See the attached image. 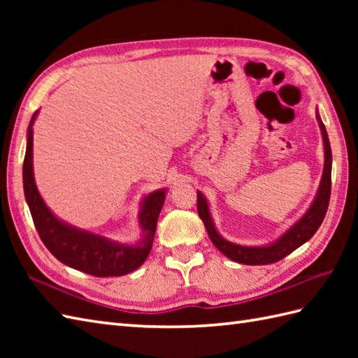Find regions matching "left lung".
Listing matches in <instances>:
<instances>
[{
  "label": "left lung",
  "mask_w": 358,
  "mask_h": 358,
  "mask_svg": "<svg viewBox=\"0 0 358 358\" xmlns=\"http://www.w3.org/2000/svg\"><path fill=\"white\" fill-rule=\"evenodd\" d=\"M315 118L322 131L323 150H324V164H323L320 186H318L314 200L309 204V208L306 209L305 214L296 220L292 226H289L277 240L269 241L266 243V245H260V246L237 245V243L226 240L223 235L217 231L214 218L210 215L208 199L200 191H196V196H199V199H196L199 215L203 220L210 241L214 243V246L220 250V252L226 255L227 258H231L232 262H237L240 264H250V266L275 263L281 260V258H285L286 255L291 254L296 248L305 245L308 240L313 238V235L317 232L318 227H320L323 218L326 215V210H328V206H329L332 152H331L328 132H326V127L320 118V113H318V109H315Z\"/></svg>",
  "instance_id": "8db88e82"
}]
</instances>
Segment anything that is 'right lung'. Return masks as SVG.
Returning <instances> with one entry per match:
<instances>
[{"label":"right lung","instance_id":"add662e5","mask_svg":"<svg viewBox=\"0 0 358 358\" xmlns=\"http://www.w3.org/2000/svg\"><path fill=\"white\" fill-rule=\"evenodd\" d=\"M38 110L27 127V146L22 164V186L26 203L43 243L50 254L69 268L95 277H121L138 269L146 262L154 245L159 210L163 208L167 189H157L140 201V240L121 243L106 235L95 234L64 222L52 212L38 191L34 175V123Z\"/></svg>","mask_w":358,"mask_h":358}]
</instances>
